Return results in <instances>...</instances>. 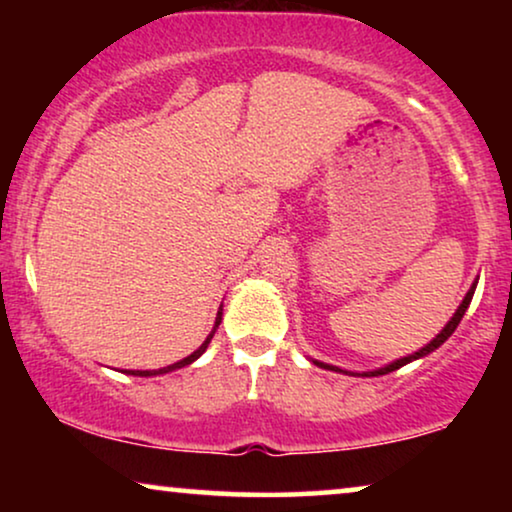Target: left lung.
I'll list each match as a JSON object with an SVG mask.
<instances>
[{
	"label": "left lung",
	"instance_id": "1",
	"mask_svg": "<svg viewBox=\"0 0 512 512\" xmlns=\"http://www.w3.org/2000/svg\"><path fill=\"white\" fill-rule=\"evenodd\" d=\"M473 293H475V284L471 286V289H468V293H466V298L461 300V305H459V310L454 312V317L447 321V326L443 328V331H440L436 338H433L429 345L426 347H422L419 349V352H415V354H410V356H403V359H398V361H394V363H389V366H384V368H377V370H368V373H359V375H363V377H377V375H387V373H391V370H398V368H403L405 363H410V361H415V359H422V356H426V354H431L433 349H438L440 345H443V342L450 338V335L457 331V326H459V321H461V317H464L466 314V310H468V305H471V300H473ZM317 363V366H321V368H326V370H335V373H347V370H342V368H338V366H328V363H321V361H314Z\"/></svg>",
	"mask_w": 512,
	"mask_h": 512
}]
</instances>
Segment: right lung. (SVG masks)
<instances>
[{
  "label": "right lung",
  "mask_w": 512,
  "mask_h": 512,
  "mask_svg": "<svg viewBox=\"0 0 512 512\" xmlns=\"http://www.w3.org/2000/svg\"><path fill=\"white\" fill-rule=\"evenodd\" d=\"M221 310H219V314H216V321H214V328H212V333L207 335V340L202 342V345L195 349V352L191 354V356H186V359H181V361H177V363H172V366H167V368H158V370H125V373L128 375H137V377H151V375H163V373H170V370H177V368H184V366H188V363H193L195 359H200L202 354H205V349H207V345L209 342H212V338H214V333H216V328H219V324H221Z\"/></svg>",
  "instance_id": "add662e5"
}]
</instances>
